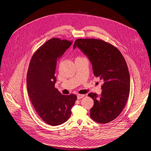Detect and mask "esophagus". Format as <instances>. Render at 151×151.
I'll list each match as a JSON object with an SVG mask.
<instances>
[{
	"label": "esophagus",
	"instance_id": "1",
	"mask_svg": "<svg viewBox=\"0 0 151 151\" xmlns=\"http://www.w3.org/2000/svg\"><path fill=\"white\" fill-rule=\"evenodd\" d=\"M84 96H85V94H78L77 95V98H78V99H81V98H84Z\"/></svg>",
	"mask_w": 151,
	"mask_h": 151
}]
</instances>
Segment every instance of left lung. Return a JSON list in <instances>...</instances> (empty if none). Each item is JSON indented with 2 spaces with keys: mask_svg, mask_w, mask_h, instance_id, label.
Returning a JSON list of instances; mask_svg holds the SVG:
<instances>
[{
  "mask_svg": "<svg viewBox=\"0 0 151 151\" xmlns=\"http://www.w3.org/2000/svg\"><path fill=\"white\" fill-rule=\"evenodd\" d=\"M79 47L90 61L94 75L104 83L101 94L90 93L94 101L91 118L99 123L114 120L124 108L130 91V77L126 61L119 50L104 40L78 38L73 49Z\"/></svg>",
  "mask_w": 151,
  "mask_h": 151,
  "instance_id": "obj_1",
  "label": "left lung"
}]
</instances>
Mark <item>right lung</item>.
<instances>
[{
  "instance_id": "1",
  "label": "right lung",
  "mask_w": 151,
  "mask_h": 151,
  "mask_svg": "<svg viewBox=\"0 0 151 151\" xmlns=\"http://www.w3.org/2000/svg\"><path fill=\"white\" fill-rule=\"evenodd\" d=\"M73 42L52 38L41 46L31 60L26 77L28 95L37 113L47 124L57 126L71 115L76 95L62 94L55 87L57 61Z\"/></svg>"
}]
</instances>
